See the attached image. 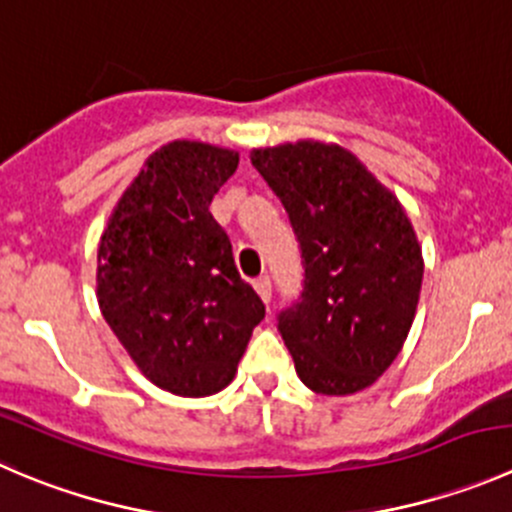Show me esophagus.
<instances>
[{"mask_svg": "<svg viewBox=\"0 0 512 512\" xmlns=\"http://www.w3.org/2000/svg\"><path fill=\"white\" fill-rule=\"evenodd\" d=\"M252 285H255L257 295L262 297V302H270V297H272V280H270V277L260 275L255 282H252Z\"/></svg>", "mask_w": 512, "mask_h": 512, "instance_id": "1", "label": "esophagus"}]
</instances>
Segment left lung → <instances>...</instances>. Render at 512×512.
<instances>
[{
	"label": "left lung",
	"instance_id": "obj_1",
	"mask_svg": "<svg viewBox=\"0 0 512 512\" xmlns=\"http://www.w3.org/2000/svg\"><path fill=\"white\" fill-rule=\"evenodd\" d=\"M290 217L302 292L277 330L307 388L365 390L393 365L413 325L423 252L398 197L337 145L297 142L252 152Z\"/></svg>",
	"mask_w": 512,
	"mask_h": 512
}]
</instances>
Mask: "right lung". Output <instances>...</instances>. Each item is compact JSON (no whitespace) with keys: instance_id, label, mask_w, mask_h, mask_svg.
Listing matches in <instances>:
<instances>
[{"instance_id":"right-lung-1","label":"right lung","mask_w":512,"mask_h":512,"mask_svg":"<svg viewBox=\"0 0 512 512\" xmlns=\"http://www.w3.org/2000/svg\"><path fill=\"white\" fill-rule=\"evenodd\" d=\"M237 162V152L202 142L157 150L119 197L97 250L104 320L157 388L182 398L230 385L265 317L210 212Z\"/></svg>"}]
</instances>
